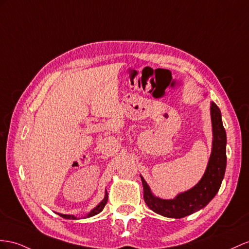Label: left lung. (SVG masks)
Listing matches in <instances>:
<instances>
[{"label":"left lung","instance_id":"left-lung-1","mask_svg":"<svg viewBox=\"0 0 249 249\" xmlns=\"http://www.w3.org/2000/svg\"><path fill=\"white\" fill-rule=\"evenodd\" d=\"M210 117L213 126L212 154L205 173L196 185L177 195L174 199H161L151 193L148 184L140 175L144 201L152 212L166 218L181 219L205 207L219 191L226 169V132L222 123L221 111L213 102L210 104Z\"/></svg>","mask_w":249,"mask_h":249}]
</instances>
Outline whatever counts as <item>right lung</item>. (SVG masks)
<instances>
[{
  "label": "right lung",
  "mask_w": 249,
  "mask_h": 249,
  "mask_svg": "<svg viewBox=\"0 0 249 249\" xmlns=\"http://www.w3.org/2000/svg\"><path fill=\"white\" fill-rule=\"evenodd\" d=\"M107 200H108V194H107V190H105V196H104V199L102 200L99 204H98V206L97 207H94L90 213H89L85 218H90V216H93V215H95V214H98V213H100L102 210L104 209V207H105V205H106V203H107ZM59 215H61L62 218H64V219H70V220H76L78 218H76L75 215H73V214H63V213H58Z\"/></svg>",
  "instance_id": "obj_1"
}]
</instances>
